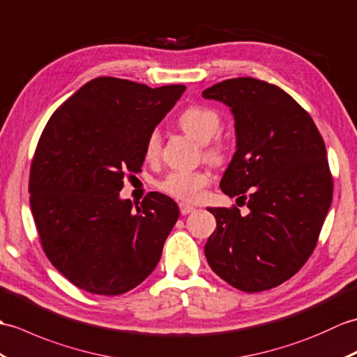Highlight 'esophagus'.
<instances>
[{"label": "esophagus", "instance_id": "obj_1", "mask_svg": "<svg viewBox=\"0 0 357 357\" xmlns=\"http://www.w3.org/2000/svg\"><path fill=\"white\" fill-rule=\"evenodd\" d=\"M178 208H180V213H181V215H188V213H191V212L195 211L194 206L188 204V203H183V202H181V203L178 204Z\"/></svg>", "mask_w": 357, "mask_h": 357}]
</instances>
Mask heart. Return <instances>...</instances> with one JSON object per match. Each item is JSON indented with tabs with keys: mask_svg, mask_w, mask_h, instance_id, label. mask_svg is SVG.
<instances>
[{
	"mask_svg": "<svg viewBox=\"0 0 357 357\" xmlns=\"http://www.w3.org/2000/svg\"><path fill=\"white\" fill-rule=\"evenodd\" d=\"M178 125L188 136L202 144L203 158L211 165H221L227 158V145L225 140L215 137L221 126V117L217 109L206 105H189L178 116ZM162 136L158 130L148 134L145 142L146 160H155L160 155ZM209 183L206 171H172L157 183L158 189L174 199L195 202Z\"/></svg>",
	"mask_w": 357,
	"mask_h": 357,
	"instance_id": "b5f03b06",
	"label": "heart"
}]
</instances>
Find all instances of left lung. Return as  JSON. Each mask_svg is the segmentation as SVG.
Wrapping results in <instances>:
<instances>
[{"label": "left lung", "mask_w": 357, "mask_h": 357, "mask_svg": "<svg viewBox=\"0 0 357 357\" xmlns=\"http://www.w3.org/2000/svg\"><path fill=\"white\" fill-rule=\"evenodd\" d=\"M203 98L231 107L236 151L221 191L249 208H208L217 229L204 245L211 268L255 293L290 280L313 253L333 199L327 149L313 119L280 86L227 79Z\"/></svg>", "instance_id": "obj_1"}]
</instances>
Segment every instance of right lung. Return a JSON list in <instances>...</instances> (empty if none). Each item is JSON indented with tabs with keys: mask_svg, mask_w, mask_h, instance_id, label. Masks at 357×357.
<instances>
[{
	"mask_svg": "<svg viewBox=\"0 0 357 357\" xmlns=\"http://www.w3.org/2000/svg\"><path fill=\"white\" fill-rule=\"evenodd\" d=\"M185 90L102 76L47 122L30 166V208L47 258L76 287L122 295L155 268L177 204L149 192L132 209L119 192L144 165L148 134Z\"/></svg>",
	"mask_w": 357,
	"mask_h": 357,
	"instance_id": "right-lung-1",
	"label": "right lung"
}]
</instances>
